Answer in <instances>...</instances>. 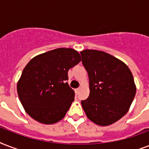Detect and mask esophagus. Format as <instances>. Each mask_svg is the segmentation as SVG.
<instances>
[{
  "label": "esophagus",
  "instance_id": "1",
  "mask_svg": "<svg viewBox=\"0 0 149 149\" xmlns=\"http://www.w3.org/2000/svg\"><path fill=\"white\" fill-rule=\"evenodd\" d=\"M79 91H80V88L76 89V90H75V93H77V94H78V93H79Z\"/></svg>",
  "mask_w": 149,
  "mask_h": 149
}]
</instances>
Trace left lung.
Segmentation results:
<instances>
[{
    "mask_svg": "<svg viewBox=\"0 0 149 149\" xmlns=\"http://www.w3.org/2000/svg\"><path fill=\"white\" fill-rule=\"evenodd\" d=\"M87 71L90 95L81 104L87 118L98 125H110L125 115L136 93L134 78L125 63L98 50L80 52Z\"/></svg>",
    "mask_w": 149,
    "mask_h": 149,
    "instance_id": "1",
    "label": "left lung"
}]
</instances>
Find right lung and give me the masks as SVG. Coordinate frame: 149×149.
Segmentation results:
<instances>
[{"mask_svg": "<svg viewBox=\"0 0 149 149\" xmlns=\"http://www.w3.org/2000/svg\"><path fill=\"white\" fill-rule=\"evenodd\" d=\"M81 61L78 52L58 48L30 60L17 85L18 97L29 116L50 125L65 117L74 100L68 71Z\"/></svg>", "mask_w": 149, "mask_h": 149, "instance_id": "obj_1", "label": "right lung"}]
</instances>
